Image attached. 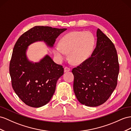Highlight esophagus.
I'll return each mask as SVG.
<instances>
[{"label": "esophagus", "mask_w": 131, "mask_h": 131, "mask_svg": "<svg viewBox=\"0 0 131 131\" xmlns=\"http://www.w3.org/2000/svg\"><path fill=\"white\" fill-rule=\"evenodd\" d=\"M70 71V68H69V67H65L64 68V72H68Z\"/></svg>", "instance_id": "esophagus-1"}]
</instances>
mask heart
<instances>
[{"instance_id": "1", "label": "heart", "mask_w": 131, "mask_h": 131, "mask_svg": "<svg viewBox=\"0 0 131 131\" xmlns=\"http://www.w3.org/2000/svg\"><path fill=\"white\" fill-rule=\"evenodd\" d=\"M95 42V37L90 32L72 31L62 37L53 52L60 61L65 60L66 53H69L70 61L80 64L91 55Z\"/></svg>"}]
</instances>
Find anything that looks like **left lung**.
<instances>
[{
  "instance_id": "obj_1",
  "label": "left lung",
  "mask_w": 131,
  "mask_h": 131,
  "mask_svg": "<svg viewBox=\"0 0 131 131\" xmlns=\"http://www.w3.org/2000/svg\"><path fill=\"white\" fill-rule=\"evenodd\" d=\"M91 56L73 68V91L82 105L96 107L109 99L117 84L119 63L115 45L100 29Z\"/></svg>"
}]
</instances>
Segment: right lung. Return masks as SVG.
I'll return each instance as SVG.
<instances>
[{
  "mask_svg": "<svg viewBox=\"0 0 131 131\" xmlns=\"http://www.w3.org/2000/svg\"><path fill=\"white\" fill-rule=\"evenodd\" d=\"M66 29L35 26L22 34L16 42L9 72L13 90L26 105L37 108L48 103L55 92L57 81L63 74L62 66L55 63L48 55L39 62L29 61L26 49L38 41H43L52 47L56 39Z\"/></svg>",
  "mask_w": 131,
  "mask_h": 131,
  "instance_id": "obj_1",
  "label": "right lung"
}]
</instances>
